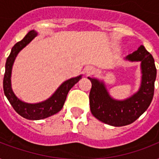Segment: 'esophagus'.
<instances>
[{
	"label": "esophagus",
	"instance_id": "obj_1",
	"mask_svg": "<svg viewBox=\"0 0 159 159\" xmlns=\"http://www.w3.org/2000/svg\"><path fill=\"white\" fill-rule=\"evenodd\" d=\"M85 71H86L87 75H92V73L95 72V67H92V66H88V67H86Z\"/></svg>",
	"mask_w": 159,
	"mask_h": 159
}]
</instances>
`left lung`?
Returning a JSON list of instances; mask_svg holds the SVG:
<instances>
[{
  "mask_svg": "<svg viewBox=\"0 0 159 159\" xmlns=\"http://www.w3.org/2000/svg\"><path fill=\"white\" fill-rule=\"evenodd\" d=\"M126 60L141 62L142 80L136 93L123 101L115 100L110 96L104 82L88 77L92 82L90 92V109L100 121L112 126H124L133 123L148 109L154 93L157 76L153 56L140 45L134 53L126 56Z\"/></svg>",
  "mask_w": 159,
  "mask_h": 159,
  "instance_id": "1",
  "label": "left lung"
}]
</instances>
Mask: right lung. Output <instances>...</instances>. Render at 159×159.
<instances>
[{
  "label": "right lung",
  "instance_id": "obj_1",
  "mask_svg": "<svg viewBox=\"0 0 159 159\" xmlns=\"http://www.w3.org/2000/svg\"><path fill=\"white\" fill-rule=\"evenodd\" d=\"M37 34L38 33L36 31L30 30L25 36V38L22 40L16 43L13 46L11 53L6 59V71H5L3 80L4 93L14 110L20 116L28 120H37L48 118L61 111L64 105L67 95L70 89L82 78V75H80L78 77H72L65 81L56 90V92L52 95V97H50L44 102L35 103V104H30V103L22 102L19 99L18 97L14 94L12 88H11V70H12L15 59L19 52L22 48H25L28 43H30L32 39L37 36Z\"/></svg>",
  "mask_w": 159,
  "mask_h": 159
}]
</instances>
